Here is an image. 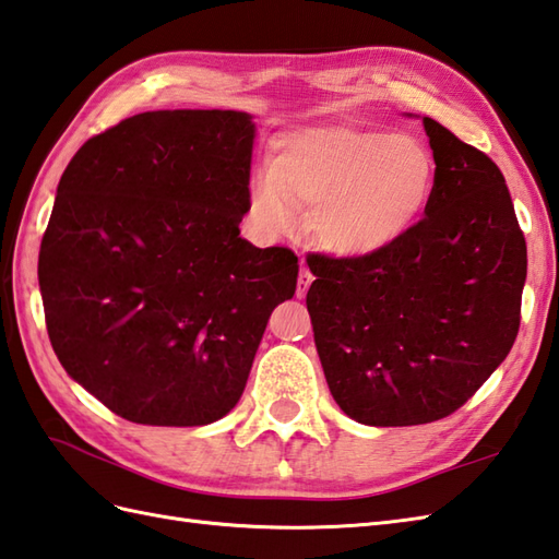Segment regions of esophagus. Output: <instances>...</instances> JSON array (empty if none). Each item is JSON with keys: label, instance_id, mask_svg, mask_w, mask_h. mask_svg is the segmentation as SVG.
<instances>
[{"label": "esophagus", "instance_id": "1", "mask_svg": "<svg viewBox=\"0 0 559 559\" xmlns=\"http://www.w3.org/2000/svg\"><path fill=\"white\" fill-rule=\"evenodd\" d=\"M311 281H314V276H311V271L307 266H302L300 276H297V297H305L307 295Z\"/></svg>", "mask_w": 559, "mask_h": 559}]
</instances>
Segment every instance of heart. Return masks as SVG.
I'll list each match as a JSON object with an SVG mask.
<instances>
[{"label":"heart","instance_id":"1","mask_svg":"<svg viewBox=\"0 0 559 559\" xmlns=\"http://www.w3.org/2000/svg\"><path fill=\"white\" fill-rule=\"evenodd\" d=\"M438 166L419 138L347 126L285 135L269 174L250 183V216L269 238L297 228L295 206L323 250L361 259L385 252L419 224L431 204Z\"/></svg>","mask_w":559,"mask_h":559}]
</instances>
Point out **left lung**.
I'll use <instances>...</instances> for the list:
<instances>
[{
  "mask_svg": "<svg viewBox=\"0 0 559 559\" xmlns=\"http://www.w3.org/2000/svg\"><path fill=\"white\" fill-rule=\"evenodd\" d=\"M438 166L426 216L393 248L307 259L317 353L333 400L367 426L460 409L519 331L526 240L500 168L424 116Z\"/></svg>",
  "mask_w": 559,
  "mask_h": 559,
  "instance_id": "8db88e82",
  "label": "left lung"
}]
</instances>
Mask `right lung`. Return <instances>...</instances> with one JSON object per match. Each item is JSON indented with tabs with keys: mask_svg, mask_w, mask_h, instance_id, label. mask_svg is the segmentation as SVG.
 Masks as SVG:
<instances>
[{
	"mask_svg": "<svg viewBox=\"0 0 559 559\" xmlns=\"http://www.w3.org/2000/svg\"><path fill=\"white\" fill-rule=\"evenodd\" d=\"M257 126L233 109L145 111L75 152L37 278L61 367L114 414L204 426L238 405L297 257L240 238Z\"/></svg>",
	"mask_w": 559,
	"mask_h": 559,
	"instance_id": "obj_1",
	"label": "right lung"
}]
</instances>
